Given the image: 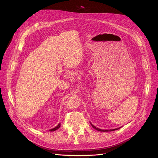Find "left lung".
Returning a JSON list of instances; mask_svg holds the SVG:
<instances>
[{
	"mask_svg": "<svg viewBox=\"0 0 158 158\" xmlns=\"http://www.w3.org/2000/svg\"><path fill=\"white\" fill-rule=\"evenodd\" d=\"M91 123V125H92V126L95 129H96L97 131H101V132H109V131H115V130H118V129H120L122 127H118V128H116V129H108V130H107V129H98V128H97V127H96L95 126H94L93 124L92 123Z\"/></svg>",
	"mask_w": 158,
	"mask_h": 158,
	"instance_id": "obj_1",
	"label": "left lung"
}]
</instances>
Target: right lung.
Returning <instances> with one entry per match:
<instances>
[{"mask_svg":"<svg viewBox=\"0 0 158 158\" xmlns=\"http://www.w3.org/2000/svg\"><path fill=\"white\" fill-rule=\"evenodd\" d=\"M60 126H61V123H59V124H58V125H57L56 127H55L54 128H53V129H50L49 131H54L57 130V129H59V128L60 127Z\"/></svg>","mask_w":158,"mask_h":158,"instance_id":"1","label":"right lung"}]
</instances>
